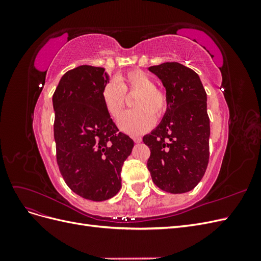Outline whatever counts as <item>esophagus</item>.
Segmentation results:
<instances>
[{
    "mask_svg": "<svg viewBox=\"0 0 261 261\" xmlns=\"http://www.w3.org/2000/svg\"><path fill=\"white\" fill-rule=\"evenodd\" d=\"M133 140L135 141L136 144H138V143H140V141H141V137H133Z\"/></svg>",
    "mask_w": 261,
    "mask_h": 261,
    "instance_id": "obj_1",
    "label": "esophagus"
}]
</instances>
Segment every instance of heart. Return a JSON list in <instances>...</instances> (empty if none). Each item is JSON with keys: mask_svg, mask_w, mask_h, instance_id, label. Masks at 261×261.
I'll return each mask as SVG.
<instances>
[{"mask_svg": "<svg viewBox=\"0 0 261 261\" xmlns=\"http://www.w3.org/2000/svg\"><path fill=\"white\" fill-rule=\"evenodd\" d=\"M129 93H137L133 102L135 110L123 115L120 126L129 135H138L151 127L154 118L159 120L164 116L169 109V99L144 70L130 69L120 77L118 83L110 81L102 89V101L113 120L117 121L121 117L126 94Z\"/></svg>", "mask_w": 261, "mask_h": 261, "instance_id": "1", "label": "heart"}]
</instances>
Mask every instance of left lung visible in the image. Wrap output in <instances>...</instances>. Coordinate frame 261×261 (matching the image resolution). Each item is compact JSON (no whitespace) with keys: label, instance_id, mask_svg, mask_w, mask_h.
I'll return each instance as SVG.
<instances>
[{"label":"left lung","instance_id":"obj_1","mask_svg":"<svg viewBox=\"0 0 261 261\" xmlns=\"http://www.w3.org/2000/svg\"><path fill=\"white\" fill-rule=\"evenodd\" d=\"M149 70L165 87L169 109L160 125L143 138L150 149L147 168L162 191L186 193L201 180L209 162L207 93L197 73L177 62Z\"/></svg>","mask_w":261,"mask_h":261}]
</instances>
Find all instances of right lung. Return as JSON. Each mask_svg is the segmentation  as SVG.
<instances>
[{
  "label": "right lung",
  "mask_w": 261,
  "mask_h": 261,
  "mask_svg": "<svg viewBox=\"0 0 261 261\" xmlns=\"http://www.w3.org/2000/svg\"><path fill=\"white\" fill-rule=\"evenodd\" d=\"M105 68L82 65L66 72L53 93L57 162L66 185L93 201L121 189V171L134 147L118 132L102 101Z\"/></svg>",
  "instance_id": "right-lung-1"
}]
</instances>
